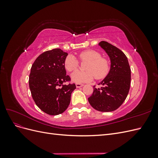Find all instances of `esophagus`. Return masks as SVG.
I'll return each mask as SVG.
<instances>
[{
    "label": "esophagus",
    "mask_w": 158,
    "mask_h": 158,
    "mask_svg": "<svg viewBox=\"0 0 158 158\" xmlns=\"http://www.w3.org/2000/svg\"><path fill=\"white\" fill-rule=\"evenodd\" d=\"M84 85V84H80V83H76V88H80V87H82Z\"/></svg>",
    "instance_id": "obj_1"
}]
</instances>
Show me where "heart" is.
Returning <instances> with one entry per match:
<instances>
[{
  "label": "heart",
  "mask_w": 158,
  "mask_h": 158,
  "mask_svg": "<svg viewBox=\"0 0 158 158\" xmlns=\"http://www.w3.org/2000/svg\"><path fill=\"white\" fill-rule=\"evenodd\" d=\"M80 62H87L84 66L85 71L76 70L73 73L71 78L76 83L89 82L95 78L101 80L106 78L110 70V62L106 57L94 49H87L78 53ZM64 65L68 72H73L78 67L79 62L75 57L69 55L64 61Z\"/></svg>",
  "instance_id": "obj_1"
}]
</instances>
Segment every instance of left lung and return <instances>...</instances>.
Returning a JSON list of instances; mask_svg holds the SVG:
<instances>
[{
	"label": "left lung",
	"mask_w": 158,
	"mask_h": 158,
	"mask_svg": "<svg viewBox=\"0 0 158 158\" xmlns=\"http://www.w3.org/2000/svg\"><path fill=\"white\" fill-rule=\"evenodd\" d=\"M111 59V69L107 76L99 84L100 88L94 86L88 102L93 108L102 112L113 111L126 99L131 86V70L127 56L117 47L107 41L99 44Z\"/></svg>",
	"instance_id": "1"
}]
</instances>
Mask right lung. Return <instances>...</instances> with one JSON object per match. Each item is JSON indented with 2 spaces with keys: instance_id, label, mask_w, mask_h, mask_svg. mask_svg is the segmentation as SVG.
<instances>
[{
  "instance_id": "obj_1",
  "label": "right lung",
  "mask_w": 158,
  "mask_h": 158,
  "mask_svg": "<svg viewBox=\"0 0 158 158\" xmlns=\"http://www.w3.org/2000/svg\"><path fill=\"white\" fill-rule=\"evenodd\" d=\"M67 52L60 49L47 51L34 61L29 85L32 98L41 111L50 115L63 113L68 108L71 94L76 89L64 65Z\"/></svg>"
}]
</instances>
